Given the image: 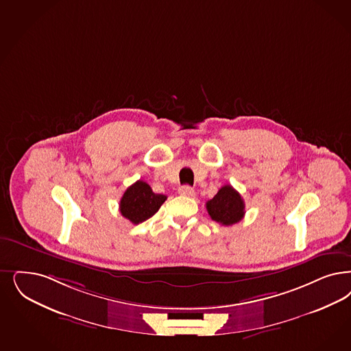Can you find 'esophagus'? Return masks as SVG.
Here are the masks:
<instances>
[{
    "mask_svg": "<svg viewBox=\"0 0 351 351\" xmlns=\"http://www.w3.org/2000/svg\"><path fill=\"white\" fill-rule=\"evenodd\" d=\"M179 194L185 195V197H193V188H191L189 185H184V186H180V188H179Z\"/></svg>",
    "mask_w": 351,
    "mask_h": 351,
    "instance_id": "esophagus-1",
    "label": "esophagus"
}]
</instances>
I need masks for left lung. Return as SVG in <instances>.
Instances as JSON below:
<instances>
[{"label": "left lung", "mask_w": 351, "mask_h": 351, "mask_svg": "<svg viewBox=\"0 0 351 351\" xmlns=\"http://www.w3.org/2000/svg\"><path fill=\"white\" fill-rule=\"evenodd\" d=\"M206 208L211 219L221 226L236 224L245 215L241 194L230 185L221 186L215 197L206 202Z\"/></svg>", "instance_id": "8db88e82"}]
</instances>
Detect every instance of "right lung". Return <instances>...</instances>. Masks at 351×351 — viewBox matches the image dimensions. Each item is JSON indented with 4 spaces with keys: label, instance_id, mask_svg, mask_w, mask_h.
Returning <instances> with one entry per match:
<instances>
[{
    "label": "right lung",
    "instance_id": "obj_1",
    "mask_svg": "<svg viewBox=\"0 0 351 351\" xmlns=\"http://www.w3.org/2000/svg\"><path fill=\"white\" fill-rule=\"evenodd\" d=\"M166 199L167 195L154 193L147 182L137 180L123 194L119 210L124 218L140 224L152 218Z\"/></svg>",
    "mask_w": 351,
    "mask_h": 351
}]
</instances>
